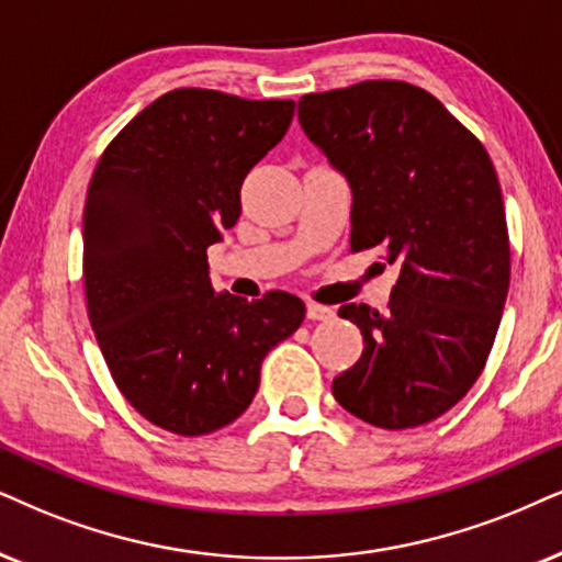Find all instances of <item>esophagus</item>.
Here are the masks:
<instances>
[{
    "label": "esophagus",
    "mask_w": 562,
    "mask_h": 562,
    "mask_svg": "<svg viewBox=\"0 0 562 562\" xmlns=\"http://www.w3.org/2000/svg\"><path fill=\"white\" fill-rule=\"evenodd\" d=\"M305 316H308L311 322H329V318H334V308L322 303H308L305 305Z\"/></svg>",
    "instance_id": "1"
}]
</instances>
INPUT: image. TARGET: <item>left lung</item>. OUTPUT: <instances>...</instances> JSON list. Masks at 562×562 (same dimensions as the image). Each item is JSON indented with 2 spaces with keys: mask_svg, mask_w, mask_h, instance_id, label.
<instances>
[{
  "mask_svg": "<svg viewBox=\"0 0 562 562\" xmlns=\"http://www.w3.org/2000/svg\"><path fill=\"white\" fill-rule=\"evenodd\" d=\"M297 122L350 183L352 251L381 246L400 265L386 311L339 308L366 347L334 400L375 428L436 420L480 379L508 295L493 160L438 98L400 80L311 92Z\"/></svg>",
  "mask_w": 562,
  "mask_h": 562,
  "instance_id": "1",
  "label": "left lung"
}]
</instances>
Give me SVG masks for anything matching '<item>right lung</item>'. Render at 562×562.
Here are the masks:
<instances>
[{"instance_id":"right-lung-1","label":"right lung","mask_w":562,"mask_h":562,"mask_svg":"<svg viewBox=\"0 0 562 562\" xmlns=\"http://www.w3.org/2000/svg\"><path fill=\"white\" fill-rule=\"evenodd\" d=\"M293 101L181 88L105 147L82 217L85 297L105 366L145 420L204 436L236 420L261 360L303 324L301 297L215 293L207 248L240 215L246 173L285 137Z\"/></svg>"}]
</instances>
